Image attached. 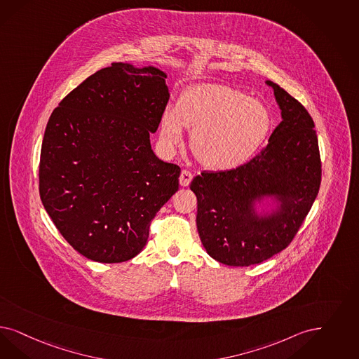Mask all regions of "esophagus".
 I'll return each mask as SVG.
<instances>
[{
  "label": "esophagus",
  "mask_w": 359,
  "mask_h": 359,
  "mask_svg": "<svg viewBox=\"0 0 359 359\" xmlns=\"http://www.w3.org/2000/svg\"><path fill=\"white\" fill-rule=\"evenodd\" d=\"M192 177H194V175H192V173L189 172V171H187V170H183V171H182V173H180V177H179L180 186H189V183L192 182Z\"/></svg>",
  "instance_id": "obj_1"
}]
</instances>
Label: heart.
Masks as SVG:
<instances>
[{
    "label": "heart",
    "mask_w": 359,
    "mask_h": 359,
    "mask_svg": "<svg viewBox=\"0 0 359 359\" xmlns=\"http://www.w3.org/2000/svg\"><path fill=\"white\" fill-rule=\"evenodd\" d=\"M183 127L192 131L191 149L210 170H233L247 163L272 127L268 109L257 99L224 85L188 87L176 109L163 112L161 140L173 151L183 144Z\"/></svg>",
    "instance_id": "heart-1"
}]
</instances>
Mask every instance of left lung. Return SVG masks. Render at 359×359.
I'll use <instances>...</instances> for the list:
<instances>
[{
  "label": "left lung",
  "instance_id": "obj_1",
  "mask_svg": "<svg viewBox=\"0 0 359 359\" xmlns=\"http://www.w3.org/2000/svg\"><path fill=\"white\" fill-rule=\"evenodd\" d=\"M281 110L268 146L229 171L204 172L189 188L198 198V236L212 259L249 266L287 247L304 223L321 186V158L314 122L284 88L266 81ZM272 198L276 208L257 212Z\"/></svg>",
  "mask_w": 359,
  "mask_h": 359
}]
</instances>
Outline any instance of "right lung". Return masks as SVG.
Masks as SVG:
<instances>
[{
	"label": "right lung",
	"mask_w": 359,
	"mask_h": 359,
	"mask_svg": "<svg viewBox=\"0 0 359 359\" xmlns=\"http://www.w3.org/2000/svg\"><path fill=\"white\" fill-rule=\"evenodd\" d=\"M154 66L115 62L61 100L45 130L39 195L65 240L88 260L123 262L179 189L180 167L161 161L149 134L170 99Z\"/></svg>",
	"instance_id": "add662e5"
}]
</instances>
